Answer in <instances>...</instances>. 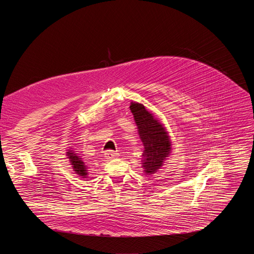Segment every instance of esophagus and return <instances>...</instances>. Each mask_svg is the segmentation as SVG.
<instances>
[{
  "label": "esophagus",
  "mask_w": 254,
  "mask_h": 254,
  "mask_svg": "<svg viewBox=\"0 0 254 254\" xmlns=\"http://www.w3.org/2000/svg\"><path fill=\"white\" fill-rule=\"evenodd\" d=\"M104 157H105V160L107 161H111L113 159H115L117 157V154L113 151H106L105 154H104Z\"/></svg>",
  "instance_id": "obj_1"
}]
</instances>
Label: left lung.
Listing matches in <instances>:
<instances>
[{"mask_svg":"<svg viewBox=\"0 0 254 254\" xmlns=\"http://www.w3.org/2000/svg\"><path fill=\"white\" fill-rule=\"evenodd\" d=\"M129 110L143 144L141 167L146 175L158 172L171 154L172 141L164 125L138 102H130Z\"/></svg>","mask_w":254,"mask_h":254,"instance_id":"1","label":"left lung"}]
</instances>
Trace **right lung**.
I'll return each instance as SVG.
<instances>
[{
    "label": "right lung",
    "mask_w": 254,
    "mask_h": 254,
    "mask_svg": "<svg viewBox=\"0 0 254 254\" xmlns=\"http://www.w3.org/2000/svg\"><path fill=\"white\" fill-rule=\"evenodd\" d=\"M66 155H67V158L69 159V162L71 163L70 165L72 166V169H73L75 174H77L78 176H80L82 178H86V176L88 175L87 166L83 162L82 158L72 150H68V152H66Z\"/></svg>",
    "instance_id": "1"
}]
</instances>
